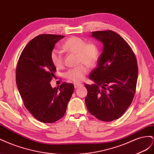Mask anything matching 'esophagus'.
Listing matches in <instances>:
<instances>
[{
  "mask_svg": "<svg viewBox=\"0 0 154 154\" xmlns=\"http://www.w3.org/2000/svg\"><path fill=\"white\" fill-rule=\"evenodd\" d=\"M81 86H82V84H79V83H75V84H74L75 88H77L80 87Z\"/></svg>",
  "mask_w": 154,
  "mask_h": 154,
  "instance_id": "34e87169",
  "label": "esophagus"
}]
</instances>
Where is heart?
Masks as SVG:
<instances>
[{"instance_id": "obj_1", "label": "heart", "mask_w": 154, "mask_h": 154, "mask_svg": "<svg viewBox=\"0 0 154 154\" xmlns=\"http://www.w3.org/2000/svg\"><path fill=\"white\" fill-rule=\"evenodd\" d=\"M63 48L69 52L77 54L78 63L82 62L88 66L93 65L98 57L99 51L94 44H86V41L80 37H72L68 38L63 44ZM51 60L55 68H60L63 66V53L57 48L53 50L51 53ZM87 71L86 65L81 64L69 69L65 73V76L69 81L79 82L83 80Z\"/></svg>"}]
</instances>
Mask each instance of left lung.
Returning <instances> with one entry per match:
<instances>
[{
  "label": "left lung",
  "instance_id": "8db88e82",
  "mask_svg": "<svg viewBox=\"0 0 154 154\" xmlns=\"http://www.w3.org/2000/svg\"><path fill=\"white\" fill-rule=\"evenodd\" d=\"M103 44L97 67L89 79L94 84H85L88 110L98 119L112 121L122 116L132 101L138 76L137 60L123 38L111 30L91 32Z\"/></svg>",
  "mask_w": 154,
  "mask_h": 154
}]
</instances>
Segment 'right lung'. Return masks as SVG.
<instances>
[{
    "label": "right lung",
    "instance_id": "right-lung-1",
    "mask_svg": "<svg viewBox=\"0 0 154 154\" xmlns=\"http://www.w3.org/2000/svg\"><path fill=\"white\" fill-rule=\"evenodd\" d=\"M64 37L51 34L35 37L24 48L17 67L16 82L25 107L45 123L56 122L64 116L74 90L72 83L63 82L60 88H52L50 83L56 72L51 53Z\"/></svg>",
    "mask_w": 154,
    "mask_h": 154
}]
</instances>
